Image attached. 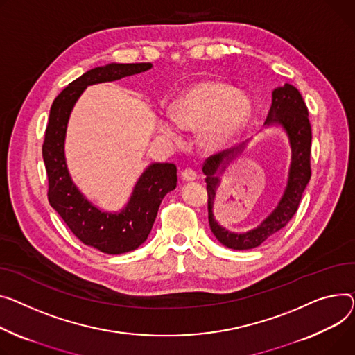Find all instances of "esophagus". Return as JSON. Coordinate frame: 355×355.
Segmentation results:
<instances>
[{"label": "esophagus", "instance_id": "esophagus-1", "mask_svg": "<svg viewBox=\"0 0 355 355\" xmlns=\"http://www.w3.org/2000/svg\"><path fill=\"white\" fill-rule=\"evenodd\" d=\"M181 178L184 181H194V180H197V173L193 168H185L181 173Z\"/></svg>", "mask_w": 355, "mask_h": 355}]
</instances>
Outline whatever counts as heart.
Instances as JSON below:
<instances>
[{"label": "heart", "mask_w": 355, "mask_h": 355, "mask_svg": "<svg viewBox=\"0 0 355 355\" xmlns=\"http://www.w3.org/2000/svg\"><path fill=\"white\" fill-rule=\"evenodd\" d=\"M252 112L251 98L218 81H202L177 100L173 114L159 118V131L181 143L184 128L201 130V143L212 151L224 150L245 128Z\"/></svg>", "instance_id": "b5f03b06"}]
</instances>
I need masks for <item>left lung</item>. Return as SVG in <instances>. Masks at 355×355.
<instances>
[{
	"instance_id": "obj_1",
	"label": "left lung",
	"mask_w": 355,
	"mask_h": 355,
	"mask_svg": "<svg viewBox=\"0 0 355 355\" xmlns=\"http://www.w3.org/2000/svg\"><path fill=\"white\" fill-rule=\"evenodd\" d=\"M278 124L288 135L291 146V165L288 173V182L286 191L282 194L278 205L271 214L257 228L237 234L221 227L212 214L214 198L220 178L217 173H223L225 165L241 153L243 146L237 148L225 150L223 153L209 155L202 171L205 174L207 193H208V223L212 234L217 240L232 250H250L261 245L271 235L284 228L298 209L302 193L311 178V124L309 120V108H306L300 91L291 85L278 87L272 91V104L266 120V125Z\"/></svg>"
}]
</instances>
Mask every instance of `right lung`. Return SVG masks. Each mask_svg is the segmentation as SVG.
I'll return each instance as SVG.
<instances>
[{"label":"right lung","mask_w":355,"mask_h":355,"mask_svg":"<svg viewBox=\"0 0 355 355\" xmlns=\"http://www.w3.org/2000/svg\"><path fill=\"white\" fill-rule=\"evenodd\" d=\"M151 67V62L108 64L87 71L58 94L45 128L42 158L49 177V201L81 243L105 254H124L147 240L162 198L177 187V167L170 162L151 164L137 181L125 208L118 214L103 212L69 177L64 155L68 118L88 85L121 80Z\"/></svg>","instance_id":"right-lung-1"}]
</instances>
